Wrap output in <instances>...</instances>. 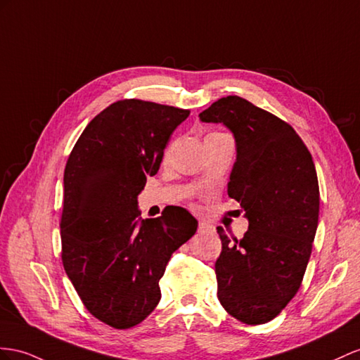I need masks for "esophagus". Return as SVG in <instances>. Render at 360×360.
I'll use <instances>...</instances> for the list:
<instances>
[{"instance_id": "1", "label": "esophagus", "mask_w": 360, "mask_h": 360, "mask_svg": "<svg viewBox=\"0 0 360 360\" xmlns=\"http://www.w3.org/2000/svg\"><path fill=\"white\" fill-rule=\"evenodd\" d=\"M198 229H199V233H210L211 229H213V226L208 225V224H205V222H199Z\"/></svg>"}]
</instances>
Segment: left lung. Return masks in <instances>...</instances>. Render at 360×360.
I'll use <instances>...</instances> for the list:
<instances>
[{
    "instance_id": "1",
    "label": "left lung",
    "mask_w": 360,
    "mask_h": 360,
    "mask_svg": "<svg viewBox=\"0 0 360 360\" xmlns=\"http://www.w3.org/2000/svg\"><path fill=\"white\" fill-rule=\"evenodd\" d=\"M199 118L234 135L228 196L250 222L240 240L217 226V298L236 319L264 324L295 297L307 268L319 216L315 164L290 124L238 96L219 98Z\"/></svg>"
}]
</instances>
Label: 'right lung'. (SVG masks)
Wrapping results in <instances>:
<instances>
[{
  "label": "right lung",
  "instance_id": "1",
  "mask_svg": "<svg viewBox=\"0 0 360 360\" xmlns=\"http://www.w3.org/2000/svg\"><path fill=\"white\" fill-rule=\"evenodd\" d=\"M188 109L118 100L91 120L63 173L62 263L92 316L131 328L161 300L172 254L196 233L186 208L141 219L138 195L160 169L164 149Z\"/></svg>",
  "mask_w": 360,
  "mask_h": 360
}]
</instances>
